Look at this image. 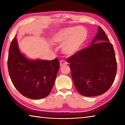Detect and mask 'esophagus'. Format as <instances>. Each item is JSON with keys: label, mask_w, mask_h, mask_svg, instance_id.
<instances>
[{"label": "esophagus", "mask_w": 125, "mask_h": 125, "mask_svg": "<svg viewBox=\"0 0 125 125\" xmlns=\"http://www.w3.org/2000/svg\"><path fill=\"white\" fill-rule=\"evenodd\" d=\"M67 62L63 60H61L60 61V66L61 67V66H64V65H67Z\"/></svg>", "instance_id": "obj_1"}]
</instances>
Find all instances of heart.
<instances>
[{"label": "heart", "mask_w": 125, "mask_h": 125, "mask_svg": "<svg viewBox=\"0 0 125 125\" xmlns=\"http://www.w3.org/2000/svg\"><path fill=\"white\" fill-rule=\"evenodd\" d=\"M87 38V32L83 27H68L58 30L53 35L52 42L62 44L61 51L68 56L77 53Z\"/></svg>", "instance_id": "1"}]
</instances>
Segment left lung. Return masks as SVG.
Here are the masks:
<instances>
[{
  "instance_id": "8db88e82",
  "label": "left lung",
  "mask_w": 125,
  "mask_h": 125,
  "mask_svg": "<svg viewBox=\"0 0 125 125\" xmlns=\"http://www.w3.org/2000/svg\"><path fill=\"white\" fill-rule=\"evenodd\" d=\"M67 62L74 86L83 96L105 93L115 80L117 65L113 47L100 26L90 45L68 58Z\"/></svg>"
}]
</instances>
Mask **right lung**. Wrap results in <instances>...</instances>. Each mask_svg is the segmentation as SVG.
<instances>
[{
	"mask_svg": "<svg viewBox=\"0 0 125 125\" xmlns=\"http://www.w3.org/2000/svg\"><path fill=\"white\" fill-rule=\"evenodd\" d=\"M7 65L14 86L24 96L33 100L49 95L60 68L57 58L49 61L25 57L19 49L16 36L10 45Z\"/></svg>",
	"mask_w": 125,
	"mask_h": 125,
	"instance_id": "obj_1",
	"label": "right lung"
}]
</instances>
